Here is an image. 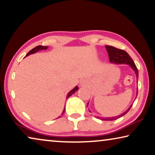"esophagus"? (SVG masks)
<instances>
[{"instance_id":"34e87169","label":"esophagus","mask_w":155,"mask_h":155,"mask_svg":"<svg viewBox=\"0 0 155 155\" xmlns=\"http://www.w3.org/2000/svg\"><path fill=\"white\" fill-rule=\"evenodd\" d=\"M80 86H82V87H84V86H85L84 82H83V81H81V82H80Z\"/></svg>"}]
</instances>
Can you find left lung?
Masks as SVG:
<instances>
[{
  "mask_svg": "<svg viewBox=\"0 0 155 155\" xmlns=\"http://www.w3.org/2000/svg\"><path fill=\"white\" fill-rule=\"evenodd\" d=\"M105 48L109 54V61H110V62L115 64H127V65H129L131 67V68L134 71L136 77H137V81L138 82V78H139V71H138L137 66H136L134 62L133 61L132 59L130 58V56L128 54L127 52L123 51V50L118 49L115 47H113L111 46H106ZM137 94H138V88L137 89V95H136L135 99L137 98ZM132 104L133 103L131 104L129 107H128L127 110L124 111L123 114H120V115H118L116 116H112V117H102V116H96V118L98 119H101L102 120H116V119L122 117V116L125 115V114L129 111L131 107H132ZM88 106H89V103L87 104V107H88ZM89 112H91L89 109Z\"/></svg>",
  "mask_w": 155,
  "mask_h": 155,
  "instance_id": "obj_1",
  "label": "left lung"
}]
</instances>
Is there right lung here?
<instances>
[{
  "label": "right lung",
  "mask_w": 155,
  "mask_h": 155,
  "mask_svg": "<svg viewBox=\"0 0 155 155\" xmlns=\"http://www.w3.org/2000/svg\"><path fill=\"white\" fill-rule=\"evenodd\" d=\"M48 48V46H38L35 47L33 49L31 50V51L29 52V53H28L27 54H26V57L28 56V55H30V54L36 53H37V52H39L40 51H43V50H47ZM78 89H79V88H78V86H75V87L73 88L72 90H71V91L68 93V94L66 95V99H68V97H69L71 96H72L73 94H75V93L77 91ZM65 110H66V107H64V109H63L62 113H61V115H63V114H64V112H65Z\"/></svg>",
  "instance_id": "add662e5"
}]
</instances>
